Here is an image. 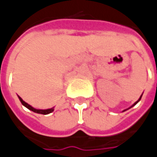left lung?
<instances>
[{
	"instance_id": "8db88e82",
	"label": "left lung",
	"mask_w": 157,
	"mask_h": 157,
	"mask_svg": "<svg viewBox=\"0 0 157 157\" xmlns=\"http://www.w3.org/2000/svg\"><path fill=\"white\" fill-rule=\"evenodd\" d=\"M142 96H143V94H142V95H141V96H140V97H139V98H138V101H136V102H134V103H133V104H132V105L131 106L130 108H128V109H126L123 110V111H122V112H124V111H126V110L129 109H131V108H132V107H133V106H135V105H136V104H137V103H138V101H140V100H141V97H142Z\"/></svg>"
}]
</instances>
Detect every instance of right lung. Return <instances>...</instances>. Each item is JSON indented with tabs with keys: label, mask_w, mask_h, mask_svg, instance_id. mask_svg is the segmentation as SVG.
Segmentation results:
<instances>
[{
	"label": "right lung",
	"mask_w": 157,
	"mask_h": 157,
	"mask_svg": "<svg viewBox=\"0 0 157 157\" xmlns=\"http://www.w3.org/2000/svg\"><path fill=\"white\" fill-rule=\"evenodd\" d=\"M18 97H19V101H21V103H22L23 105L25 106V108H27L28 109L31 110V111H33V112H35V113H41V114H48V113H52V112L54 111V109H55V107H53V108H51V109H36L33 108V107L30 105V104H28V103L25 102V101H23V99L20 97L18 96Z\"/></svg>",
	"instance_id": "1"
}]
</instances>
